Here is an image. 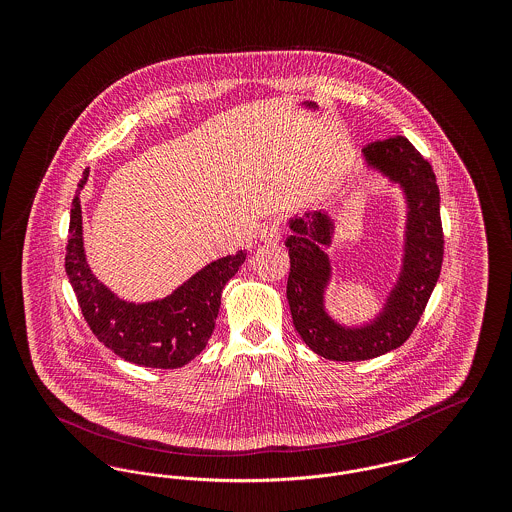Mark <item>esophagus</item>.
<instances>
[{
  "label": "esophagus",
  "mask_w": 512,
  "mask_h": 512,
  "mask_svg": "<svg viewBox=\"0 0 512 512\" xmlns=\"http://www.w3.org/2000/svg\"><path fill=\"white\" fill-rule=\"evenodd\" d=\"M259 238H261V242H265V244H274V242H278V240L282 238L280 222H278V220H268L267 224L261 228Z\"/></svg>",
  "instance_id": "obj_1"
}]
</instances>
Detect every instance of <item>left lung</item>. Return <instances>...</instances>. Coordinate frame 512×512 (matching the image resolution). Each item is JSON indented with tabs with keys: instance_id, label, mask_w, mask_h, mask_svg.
I'll list each match as a JSON object with an SVG mask.
<instances>
[{
	"instance_id": "8db88e82",
	"label": "left lung",
	"mask_w": 512,
	"mask_h": 512,
	"mask_svg": "<svg viewBox=\"0 0 512 512\" xmlns=\"http://www.w3.org/2000/svg\"><path fill=\"white\" fill-rule=\"evenodd\" d=\"M366 163L399 182L409 201L403 270L390 299L372 324L345 328L326 315L324 288L330 280V245L334 224L322 211L290 222L288 303L301 340L330 361H366L397 349L409 340L434 292L443 261L439 188L432 165L405 136L370 142Z\"/></svg>"
}]
</instances>
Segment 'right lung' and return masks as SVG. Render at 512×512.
<instances>
[{
    "mask_svg": "<svg viewBox=\"0 0 512 512\" xmlns=\"http://www.w3.org/2000/svg\"><path fill=\"white\" fill-rule=\"evenodd\" d=\"M86 180L88 169L74 195L65 255V270L84 320L105 347L128 363L149 368L188 365L211 338L222 288L242 267L247 253L238 251L201 268L161 301L126 303L109 292L86 265L78 199Z\"/></svg>",
    "mask_w": 512,
    "mask_h": 512,
    "instance_id": "add662e5",
    "label": "right lung"
}]
</instances>
